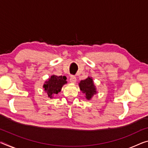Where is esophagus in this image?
I'll return each instance as SVG.
<instances>
[{"label":"esophagus","instance_id":"34e87169","mask_svg":"<svg viewBox=\"0 0 148 148\" xmlns=\"http://www.w3.org/2000/svg\"><path fill=\"white\" fill-rule=\"evenodd\" d=\"M70 82L71 83H72V84H74V83H76V78L75 76H72L71 77H70Z\"/></svg>","mask_w":148,"mask_h":148}]
</instances>
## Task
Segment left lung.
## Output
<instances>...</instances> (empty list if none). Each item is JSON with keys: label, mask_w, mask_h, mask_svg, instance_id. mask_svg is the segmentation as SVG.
Instances as JSON below:
<instances>
[{"label": "left lung", "mask_w": 148, "mask_h": 148, "mask_svg": "<svg viewBox=\"0 0 148 148\" xmlns=\"http://www.w3.org/2000/svg\"><path fill=\"white\" fill-rule=\"evenodd\" d=\"M79 87L82 92L85 93V97L90 100L93 96L97 93V88L95 86L92 77L88 76L86 79L81 80L79 83Z\"/></svg>", "instance_id": "8db88e82"}]
</instances>
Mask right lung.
I'll use <instances>...</instances> for the list:
<instances>
[{"instance_id": "add662e5", "label": "right lung", "mask_w": 148, "mask_h": 148, "mask_svg": "<svg viewBox=\"0 0 148 148\" xmlns=\"http://www.w3.org/2000/svg\"><path fill=\"white\" fill-rule=\"evenodd\" d=\"M66 84H67V82L66 77L65 76H58L53 74L45 82L43 88L47 94L48 97L52 99L54 95L58 94V92L61 91L62 86Z\"/></svg>"}]
</instances>
